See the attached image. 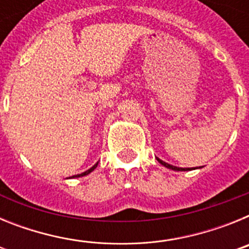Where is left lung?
I'll return each mask as SVG.
<instances>
[{"label": "left lung", "instance_id": "8db88e82", "mask_svg": "<svg viewBox=\"0 0 249 249\" xmlns=\"http://www.w3.org/2000/svg\"><path fill=\"white\" fill-rule=\"evenodd\" d=\"M156 158H157V160H158V162H160V164H162V166L167 167V168H169V169H173V171H190V168H181V167L172 166V164H168V163H166L164 160H160V158H158V157H156Z\"/></svg>", "mask_w": 249, "mask_h": 249}]
</instances>
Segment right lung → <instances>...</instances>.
Here are the masks:
<instances>
[{
  "mask_svg": "<svg viewBox=\"0 0 249 249\" xmlns=\"http://www.w3.org/2000/svg\"><path fill=\"white\" fill-rule=\"evenodd\" d=\"M97 164H98V162H97V163H96V164H94V166H92L89 169H87V171H85V172H83V173H81V175L72 176V177H83V176H87V175H89V173H91L92 171H94V168L97 167Z\"/></svg>",
  "mask_w": 249,
  "mask_h": 249,
  "instance_id": "1",
  "label": "right lung"
}]
</instances>
